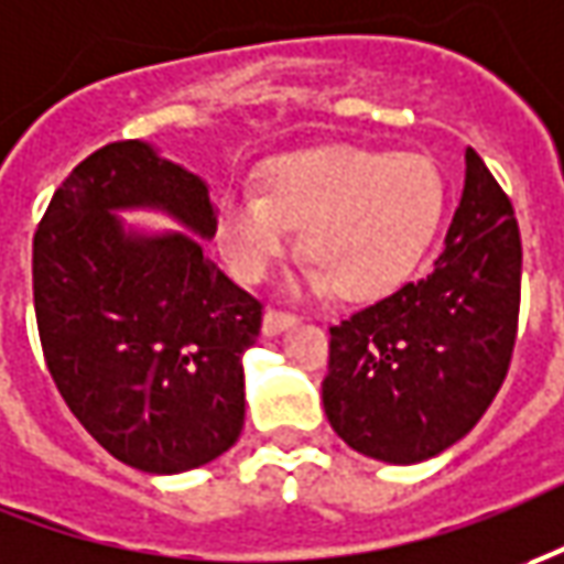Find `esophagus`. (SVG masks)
Returning a JSON list of instances; mask_svg holds the SVG:
<instances>
[{"label": "esophagus", "instance_id": "34e87169", "mask_svg": "<svg viewBox=\"0 0 564 564\" xmlns=\"http://www.w3.org/2000/svg\"><path fill=\"white\" fill-rule=\"evenodd\" d=\"M296 314L286 312V308H268L265 317H262V330L271 336V333H281V330H290V327H296Z\"/></svg>", "mask_w": 564, "mask_h": 564}]
</instances>
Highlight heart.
I'll list each match as a JSON object with an SVG mask.
<instances>
[{"mask_svg": "<svg viewBox=\"0 0 564 564\" xmlns=\"http://www.w3.org/2000/svg\"><path fill=\"white\" fill-rule=\"evenodd\" d=\"M444 203V175L426 153L333 144L274 160L262 194H228L218 206V243L243 281H259L299 228L308 281L346 302H370L411 278Z\"/></svg>", "mask_w": 564, "mask_h": 564, "instance_id": "obj_1", "label": "heart"}]
</instances>
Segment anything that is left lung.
<instances>
[{"mask_svg": "<svg viewBox=\"0 0 564 564\" xmlns=\"http://www.w3.org/2000/svg\"><path fill=\"white\" fill-rule=\"evenodd\" d=\"M522 234L507 191L466 148V185L429 274L330 327L324 411L358 454L420 463L459 442L507 379Z\"/></svg>", "mask_w": 564, "mask_h": 564, "instance_id": "obj_1", "label": "left lung"}]
</instances>
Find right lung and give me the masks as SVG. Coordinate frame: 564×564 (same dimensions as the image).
<instances>
[{
  "label": "right lung",
  "instance_id": "obj_1",
  "mask_svg": "<svg viewBox=\"0 0 564 564\" xmlns=\"http://www.w3.org/2000/svg\"><path fill=\"white\" fill-rule=\"evenodd\" d=\"M160 206L216 234L209 191L141 141L89 153L33 234V305L45 367L107 454L141 473L221 457L243 429V351L262 302L187 234L129 237L113 216Z\"/></svg>",
  "mask_w": 564,
  "mask_h": 564
}]
</instances>
